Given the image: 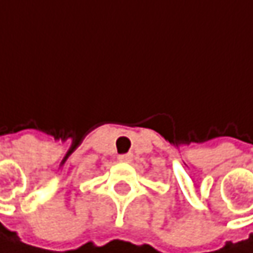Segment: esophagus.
<instances>
[{
  "instance_id": "esophagus-1",
  "label": "esophagus",
  "mask_w": 253,
  "mask_h": 253,
  "mask_svg": "<svg viewBox=\"0 0 253 253\" xmlns=\"http://www.w3.org/2000/svg\"><path fill=\"white\" fill-rule=\"evenodd\" d=\"M119 161H120V162H126V164H128V162H131V161H133V155H131V153L120 155V156H119Z\"/></svg>"
}]
</instances>
